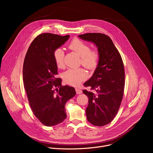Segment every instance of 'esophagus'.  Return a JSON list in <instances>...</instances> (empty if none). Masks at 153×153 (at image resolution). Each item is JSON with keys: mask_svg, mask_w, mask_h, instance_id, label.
<instances>
[{"mask_svg": "<svg viewBox=\"0 0 153 153\" xmlns=\"http://www.w3.org/2000/svg\"><path fill=\"white\" fill-rule=\"evenodd\" d=\"M75 90H76V93H77V94H82V91L80 89L78 88H76L75 89Z\"/></svg>", "mask_w": 153, "mask_h": 153, "instance_id": "1", "label": "esophagus"}]
</instances>
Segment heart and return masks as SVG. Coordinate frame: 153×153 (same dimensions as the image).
<instances>
[{"instance_id": "1", "label": "heart", "mask_w": 153, "mask_h": 153, "mask_svg": "<svg viewBox=\"0 0 153 153\" xmlns=\"http://www.w3.org/2000/svg\"><path fill=\"white\" fill-rule=\"evenodd\" d=\"M68 48L80 57V63L86 68L93 70L96 68L99 60V54L97 51L91 50L88 44L78 39L73 40ZM53 57L59 68H62L64 67V51L62 48L56 49L53 53ZM86 77V73L82 68L69 69L63 74L64 82L73 86L79 85Z\"/></svg>"}]
</instances>
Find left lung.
<instances>
[{
	"mask_svg": "<svg viewBox=\"0 0 153 153\" xmlns=\"http://www.w3.org/2000/svg\"><path fill=\"white\" fill-rule=\"evenodd\" d=\"M79 37L94 43L99 60L93 76L84 83L93 93L86 90L88 97L86 115L91 124L102 126L110 123L117 114L122 100L125 86V70L121 56L111 38L102 33H86Z\"/></svg>",
	"mask_w": 153,
	"mask_h": 153,
	"instance_id": "1",
	"label": "left lung"
}]
</instances>
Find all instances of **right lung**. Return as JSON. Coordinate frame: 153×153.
I'll return each mask as SVG.
<instances>
[{
  "instance_id": "add662e5",
  "label": "right lung",
  "mask_w": 153,
  "mask_h": 153,
  "mask_svg": "<svg viewBox=\"0 0 153 153\" xmlns=\"http://www.w3.org/2000/svg\"><path fill=\"white\" fill-rule=\"evenodd\" d=\"M70 35L42 33L32 42L23 66V80L30 106L39 121L52 126L67 118L65 106L76 94L74 88L62 86L53 53L67 42Z\"/></svg>"
}]
</instances>
